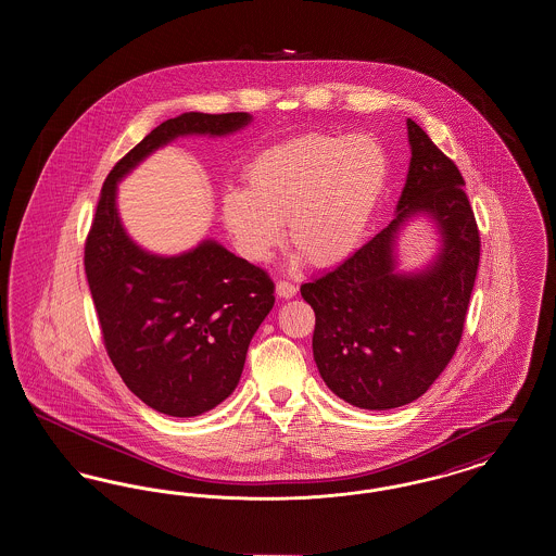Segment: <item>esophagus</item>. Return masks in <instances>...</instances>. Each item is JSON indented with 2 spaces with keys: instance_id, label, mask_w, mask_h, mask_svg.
Listing matches in <instances>:
<instances>
[{
  "instance_id": "obj_1",
  "label": "esophagus",
  "mask_w": 556,
  "mask_h": 556,
  "mask_svg": "<svg viewBox=\"0 0 556 556\" xmlns=\"http://www.w3.org/2000/svg\"><path fill=\"white\" fill-rule=\"evenodd\" d=\"M275 293H277L279 298H283V300H290V298H293V295L298 293V288H295L293 283H288V281H279L277 288H275Z\"/></svg>"
}]
</instances>
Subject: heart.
I'll list each match as a JSON object with an SVG mask.
<instances>
[{
  "instance_id": "1",
  "label": "heart",
  "mask_w": 556,
  "mask_h": 556,
  "mask_svg": "<svg viewBox=\"0 0 556 556\" xmlns=\"http://www.w3.org/2000/svg\"><path fill=\"white\" fill-rule=\"evenodd\" d=\"M388 181V156L369 135L306 132L258 154L243 191L220 200V220L239 254L261 265L283 241L318 268L345 263L363 243Z\"/></svg>"
}]
</instances>
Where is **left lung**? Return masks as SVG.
I'll return each instance as SVG.
<instances>
[{"label": "left lung", "mask_w": 556, "mask_h": 556, "mask_svg": "<svg viewBox=\"0 0 556 556\" xmlns=\"http://www.w3.org/2000/svg\"><path fill=\"white\" fill-rule=\"evenodd\" d=\"M410 164L392 223L344 265L304 283L315 311L313 354L327 388L352 406L388 410L431 388L446 369L479 266V231L463 175L406 118ZM415 217L437 229L439 252L421 269L399 268L396 239Z\"/></svg>", "instance_id": "8db88e82"}]
</instances>
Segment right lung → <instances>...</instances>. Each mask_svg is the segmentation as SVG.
<instances>
[{"label":"right lung","mask_w":556,"mask_h":556,"mask_svg":"<svg viewBox=\"0 0 556 556\" xmlns=\"http://www.w3.org/2000/svg\"><path fill=\"white\" fill-rule=\"evenodd\" d=\"M250 123L248 112L164 121L110 170L85 243L108 356L132 394L168 417H198L233 394L275 286L214 239L175 256L141 248L121 220L118 184L177 137H225Z\"/></svg>","instance_id":"add662e5"}]
</instances>
